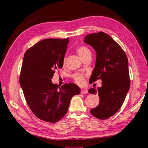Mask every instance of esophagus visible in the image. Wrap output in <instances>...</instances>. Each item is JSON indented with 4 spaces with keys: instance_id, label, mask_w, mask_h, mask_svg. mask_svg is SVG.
I'll list each match as a JSON object with an SVG mask.
<instances>
[{
    "instance_id": "esophagus-1",
    "label": "esophagus",
    "mask_w": 148,
    "mask_h": 148,
    "mask_svg": "<svg viewBox=\"0 0 148 148\" xmlns=\"http://www.w3.org/2000/svg\"><path fill=\"white\" fill-rule=\"evenodd\" d=\"M81 93L83 94H87L88 93V90H86V89H81Z\"/></svg>"
}]
</instances>
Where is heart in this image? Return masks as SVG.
<instances>
[{"instance_id": "heart-1", "label": "heart", "mask_w": 148, "mask_h": 148, "mask_svg": "<svg viewBox=\"0 0 148 148\" xmlns=\"http://www.w3.org/2000/svg\"><path fill=\"white\" fill-rule=\"evenodd\" d=\"M77 52L78 53L79 56L81 57L82 59L84 57H86V56L91 54L90 50L89 49L88 47H86V46H80V47L77 48ZM63 63H64V64L65 63V58H64V60H63ZM73 78L74 81H75V83H77L78 84H80V85H82V84L84 83V77L83 75L80 73H77L75 75H74Z\"/></svg>"}]
</instances>
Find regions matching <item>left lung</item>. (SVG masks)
Listing matches in <instances>:
<instances>
[{
    "mask_svg": "<svg viewBox=\"0 0 148 148\" xmlns=\"http://www.w3.org/2000/svg\"><path fill=\"white\" fill-rule=\"evenodd\" d=\"M84 42L96 52L95 67L90 83L101 79V86L89 89L88 92L98 94L100 103L90 110L100 119L115 115L121 107L130 88L129 63L124 50L110 35L103 32L89 34Z\"/></svg>",
    "mask_w": 148,
    "mask_h": 148,
    "instance_id": "1",
    "label": "left lung"
}]
</instances>
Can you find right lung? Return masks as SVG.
<instances>
[{
	"label": "right lung",
	"instance_id": "right-lung-1",
	"mask_svg": "<svg viewBox=\"0 0 148 148\" xmlns=\"http://www.w3.org/2000/svg\"><path fill=\"white\" fill-rule=\"evenodd\" d=\"M69 38H47L25 52L19 84L27 103L36 117L56 123L64 117L73 96L81 92L74 83L61 87L52 83L56 70L61 69Z\"/></svg>",
	"mask_w": 148,
	"mask_h": 148
}]
</instances>
